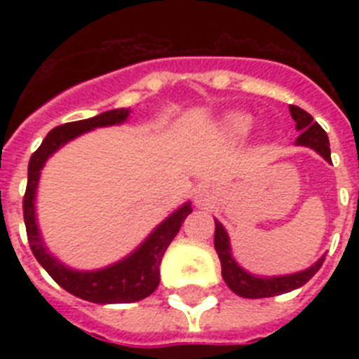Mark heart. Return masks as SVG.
I'll use <instances>...</instances> for the list:
<instances>
[{
    "instance_id": "1",
    "label": "heart",
    "mask_w": 359,
    "mask_h": 359,
    "mask_svg": "<svg viewBox=\"0 0 359 359\" xmlns=\"http://www.w3.org/2000/svg\"><path fill=\"white\" fill-rule=\"evenodd\" d=\"M224 128L231 137H244L253 128V119L245 114H231L225 119Z\"/></svg>"
}]
</instances>
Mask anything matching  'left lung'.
I'll return each mask as SVG.
<instances>
[{
	"instance_id": "8db88e82",
	"label": "left lung",
	"mask_w": 359,
	"mask_h": 359,
	"mask_svg": "<svg viewBox=\"0 0 359 359\" xmlns=\"http://www.w3.org/2000/svg\"><path fill=\"white\" fill-rule=\"evenodd\" d=\"M289 109L296 123V130H300L296 143L311 147L330 162L332 160L330 158V141L323 126L317 121H313V117L307 114L306 109L298 108V106H289ZM214 248H216V253H218L219 262H222V276H224L225 283L235 294L242 296V298H270V296L290 292V290L306 285L320 270L324 262L323 257L320 261H317L304 272L279 276V278H255V276L242 270L235 262V259L231 257L229 238H227V233L219 222H216V231H214Z\"/></svg>"
}]
</instances>
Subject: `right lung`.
<instances>
[{
	"label": "right lung",
	"instance_id": "right-lung-1",
	"mask_svg": "<svg viewBox=\"0 0 359 359\" xmlns=\"http://www.w3.org/2000/svg\"><path fill=\"white\" fill-rule=\"evenodd\" d=\"M128 111L130 109H111L91 119L55 126L48 132L41 147L31 154L29 165H27V186H25L22 207H24L25 233H27L31 251L55 283L61 285L65 290H69L70 294L78 296L81 300L93 302V304H130V302H140L151 296L160 283V262H162L163 253L180 231V225L184 224L186 216L191 212L190 203H186L184 207L171 214L163 224L158 225L156 229L152 231V235L132 255L114 266L97 270V272H74L55 261L46 251L35 224V194L42 165L48 156H52L67 141L83 134L87 130L123 123L128 117Z\"/></svg>",
	"mask_w": 359,
	"mask_h": 359
}]
</instances>
